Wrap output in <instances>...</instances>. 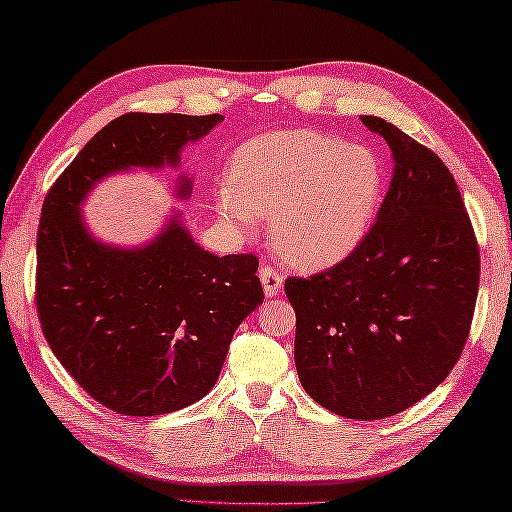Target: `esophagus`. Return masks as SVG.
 I'll use <instances>...</instances> for the list:
<instances>
[{"label": "esophagus", "mask_w": 512, "mask_h": 512, "mask_svg": "<svg viewBox=\"0 0 512 512\" xmlns=\"http://www.w3.org/2000/svg\"><path fill=\"white\" fill-rule=\"evenodd\" d=\"M259 280H262V286H264V293L268 297H275L282 293V286H284V277L280 271H275L273 266H262L259 268Z\"/></svg>", "instance_id": "obj_1"}]
</instances>
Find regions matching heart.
Here are the masks:
<instances>
[{
    "instance_id": "heart-1",
    "label": "heart",
    "mask_w": 512,
    "mask_h": 512,
    "mask_svg": "<svg viewBox=\"0 0 512 512\" xmlns=\"http://www.w3.org/2000/svg\"><path fill=\"white\" fill-rule=\"evenodd\" d=\"M380 197L383 167L369 147L286 129L239 147L215 206L244 237L255 235L259 219H271L273 246L288 262L320 271L362 244Z\"/></svg>"
}]
</instances>
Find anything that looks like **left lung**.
<instances>
[{
    "label": "left lung",
    "mask_w": 512,
    "mask_h": 512,
    "mask_svg": "<svg viewBox=\"0 0 512 512\" xmlns=\"http://www.w3.org/2000/svg\"><path fill=\"white\" fill-rule=\"evenodd\" d=\"M394 156L376 224L345 262L288 277L295 367L315 403L378 421L439 387L466 347L479 291V246L457 181L425 145L360 116Z\"/></svg>",
    "instance_id": "8db88e82"
}]
</instances>
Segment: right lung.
<instances>
[{
    "instance_id": "right-lung-1",
    "label": "right lung",
    "mask_w": 512,
    "mask_h": 512,
    "mask_svg": "<svg viewBox=\"0 0 512 512\" xmlns=\"http://www.w3.org/2000/svg\"><path fill=\"white\" fill-rule=\"evenodd\" d=\"M221 120L141 111L111 120L44 199L35 273L44 338L73 380L118 414L159 416L201 401L264 288L255 255L208 253L179 212L152 241L120 248L91 235L80 206L109 174L179 167L183 147ZM174 192L188 199L192 179L181 174Z\"/></svg>"
}]
</instances>
